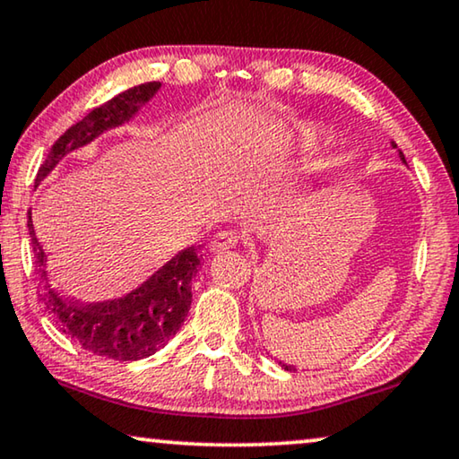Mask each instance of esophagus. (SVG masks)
I'll use <instances>...</instances> for the list:
<instances>
[{"mask_svg": "<svg viewBox=\"0 0 459 459\" xmlns=\"http://www.w3.org/2000/svg\"><path fill=\"white\" fill-rule=\"evenodd\" d=\"M237 243H238V237L235 235V232L221 230V232H216L214 238L210 241V249L212 251H224V249L235 247Z\"/></svg>", "mask_w": 459, "mask_h": 459, "instance_id": "1", "label": "esophagus"}]
</instances>
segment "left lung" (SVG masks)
<instances>
[{"label": "left lung", "instance_id": "obj_1", "mask_svg": "<svg viewBox=\"0 0 459 459\" xmlns=\"http://www.w3.org/2000/svg\"><path fill=\"white\" fill-rule=\"evenodd\" d=\"M393 147H397V145H393ZM399 153H402V152H399ZM402 160H403V162H405V158H403V153H402ZM282 366H285V370H293V368H291V366H287V364H282Z\"/></svg>", "mask_w": 459, "mask_h": 459}]
</instances>
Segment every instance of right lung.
<instances>
[{"mask_svg":"<svg viewBox=\"0 0 459 459\" xmlns=\"http://www.w3.org/2000/svg\"><path fill=\"white\" fill-rule=\"evenodd\" d=\"M160 89L158 81L143 82L122 91L100 108L89 112L51 145V150L37 172L35 185L54 170L66 153L91 143L108 128L125 125L143 103ZM29 235L33 243L35 268L41 279V301L57 328L74 339L82 350L95 356L137 361L150 358L178 333L191 307V281L197 274V247L178 251L158 273L131 293L108 301L85 303L64 295L48 279V257L39 245L29 212Z\"/></svg>","mask_w":459,"mask_h":459,"instance_id":"1","label":"right lung"}]
</instances>
